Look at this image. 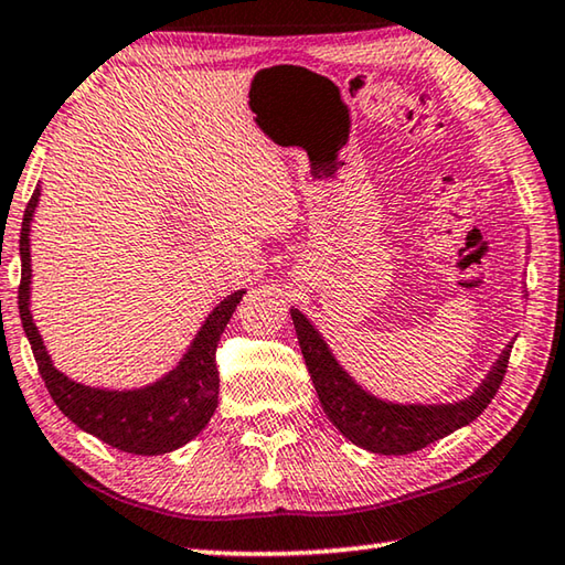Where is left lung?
I'll list each match as a JSON object with an SVG mask.
<instances>
[{
	"label": "left lung",
	"instance_id": "8db88e82",
	"mask_svg": "<svg viewBox=\"0 0 565 565\" xmlns=\"http://www.w3.org/2000/svg\"><path fill=\"white\" fill-rule=\"evenodd\" d=\"M291 319L323 414L351 444L381 456L414 454L481 416L501 386L513 349L511 341L471 396L454 404H394L359 386L299 309H291Z\"/></svg>",
	"mask_w": 565,
	"mask_h": 565
}]
</instances>
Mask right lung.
Instances as JSON below:
<instances>
[{"label":"right lung","instance_id":"right-lung-1","mask_svg":"<svg viewBox=\"0 0 565 565\" xmlns=\"http://www.w3.org/2000/svg\"><path fill=\"white\" fill-rule=\"evenodd\" d=\"M36 204H40V186L34 189L30 204H26L22 234H19V256H22L19 319H22L26 339L32 343L46 391L62 414L74 420L82 431L97 436L99 441L119 448L124 454L159 456L177 451L202 434V428L214 416L218 404L216 343L246 291L228 294L222 303L214 306L184 356L154 384L124 391L84 386L54 366L30 311V232Z\"/></svg>","mask_w":565,"mask_h":565}]
</instances>
